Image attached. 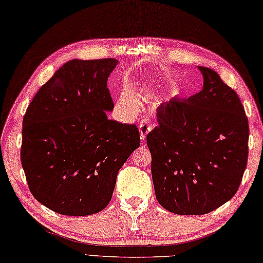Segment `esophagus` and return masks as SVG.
<instances>
[{"label":"esophagus","instance_id":"obj_1","mask_svg":"<svg viewBox=\"0 0 263 263\" xmlns=\"http://www.w3.org/2000/svg\"><path fill=\"white\" fill-rule=\"evenodd\" d=\"M138 128L140 132V140H142V143H144L146 139V135L152 130V125L149 123H147V121H142V123H139Z\"/></svg>","mask_w":263,"mask_h":263}]
</instances>
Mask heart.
Segmentation results:
<instances>
[{
  "mask_svg": "<svg viewBox=\"0 0 263 263\" xmlns=\"http://www.w3.org/2000/svg\"><path fill=\"white\" fill-rule=\"evenodd\" d=\"M120 105L125 107L126 109H128L132 112H135L138 109V106L135 101H134L130 97H128L127 95H124L120 97Z\"/></svg>",
  "mask_w": 263,
  "mask_h": 263,
  "instance_id": "heart-1",
  "label": "heart"
}]
</instances>
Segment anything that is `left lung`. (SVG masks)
I'll return each instance as SVG.
<instances>
[{
  "mask_svg": "<svg viewBox=\"0 0 263 263\" xmlns=\"http://www.w3.org/2000/svg\"><path fill=\"white\" fill-rule=\"evenodd\" d=\"M198 69L202 90L163 104L146 138L157 201L180 215L206 214L231 200L248 161L249 123L239 96L214 70Z\"/></svg>",
  "mask_w": 263,
  "mask_h": 263,
  "instance_id": "1",
  "label": "left lung"
}]
</instances>
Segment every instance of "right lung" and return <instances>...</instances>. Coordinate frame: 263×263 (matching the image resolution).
<instances>
[{
    "mask_svg": "<svg viewBox=\"0 0 263 263\" xmlns=\"http://www.w3.org/2000/svg\"><path fill=\"white\" fill-rule=\"evenodd\" d=\"M116 59L68 61L39 89L23 118L21 163L29 189L62 215L98 213L119 170L140 145L139 130L108 119Z\"/></svg>",
    "mask_w": 263,
    "mask_h": 263,
    "instance_id": "1",
    "label": "right lung"
}]
</instances>
